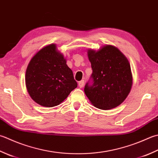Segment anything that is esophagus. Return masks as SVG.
Instances as JSON below:
<instances>
[{
	"label": "esophagus",
	"instance_id": "obj_1",
	"mask_svg": "<svg viewBox=\"0 0 158 158\" xmlns=\"http://www.w3.org/2000/svg\"><path fill=\"white\" fill-rule=\"evenodd\" d=\"M79 88H81L84 86V80H81V81H80L79 82Z\"/></svg>",
	"mask_w": 158,
	"mask_h": 158
}]
</instances>
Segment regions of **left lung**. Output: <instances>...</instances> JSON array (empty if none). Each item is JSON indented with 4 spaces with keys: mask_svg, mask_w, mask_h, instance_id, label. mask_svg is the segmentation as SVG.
<instances>
[{
    "mask_svg": "<svg viewBox=\"0 0 158 158\" xmlns=\"http://www.w3.org/2000/svg\"><path fill=\"white\" fill-rule=\"evenodd\" d=\"M94 83H86L85 95L98 109L107 110L120 106L127 97L133 84L130 64L118 48L105 45L98 51L88 49Z\"/></svg>",
    "mask_w": 158,
    "mask_h": 158,
    "instance_id": "8db88e82",
    "label": "left lung"
}]
</instances>
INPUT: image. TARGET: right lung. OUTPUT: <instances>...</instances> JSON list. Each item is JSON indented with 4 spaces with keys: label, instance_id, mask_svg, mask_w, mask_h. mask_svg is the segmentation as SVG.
<instances>
[{
    "label": "right lung",
    "instance_id": "obj_1",
    "mask_svg": "<svg viewBox=\"0 0 158 158\" xmlns=\"http://www.w3.org/2000/svg\"><path fill=\"white\" fill-rule=\"evenodd\" d=\"M27 89L32 99L43 107L58 106L77 87L73 71L55 44L36 52L28 64Z\"/></svg>",
    "mask_w": 158,
    "mask_h": 158
}]
</instances>
